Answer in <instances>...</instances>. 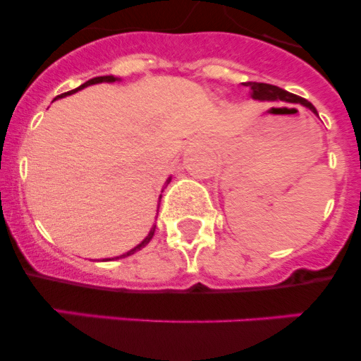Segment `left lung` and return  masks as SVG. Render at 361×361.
Masks as SVG:
<instances>
[{
	"mask_svg": "<svg viewBox=\"0 0 361 361\" xmlns=\"http://www.w3.org/2000/svg\"><path fill=\"white\" fill-rule=\"evenodd\" d=\"M246 87H250L251 97L257 101H285V103H298L302 106L309 108L314 115H318L316 108L309 103L307 99L300 96H295L292 92H286L285 89H279V87L271 85V83H260V82H248L245 83Z\"/></svg>",
	"mask_w": 361,
	"mask_h": 361,
	"instance_id": "left-lung-1",
	"label": "left lung"
}]
</instances>
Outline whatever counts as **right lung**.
Segmentation results:
<instances>
[{
  "label": "right lung",
  "mask_w": 361,
  "mask_h": 361,
  "mask_svg": "<svg viewBox=\"0 0 361 361\" xmlns=\"http://www.w3.org/2000/svg\"><path fill=\"white\" fill-rule=\"evenodd\" d=\"M116 76H113V75H106V76H96V78H90L89 82H85V83H82V85L80 87H76V89H73V90H69V92H64V94H61V96H57V97H64V96H69V94H75V92H78V90H82V89H85V87H89V85H94V83H103V82H106V83H111V82H116ZM56 97V99H57ZM171 181V176L167 178V181H166V185L169 183ZM160 202V201H159ZM154 234H155V227H152V231L148 232V235L147 238L143 239V241L140 243V245L137 246H134L133 250L130 251H127V253H123V255H120V257H115V258H126V257H129V255H133V253H136V251H140L141 248H145V246L148 245V243L152 241V238H154ZM106 260H110V258H106Z\"/></svg>",
  "instance_id": "right-lung-1"
}]
</instances>
